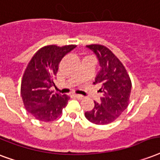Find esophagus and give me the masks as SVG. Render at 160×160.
<instances>
[{
  "mask_svg": "<svg viewBox=\"0 0 160 160\" xmlns=\"http://www.w3.org/2000/svg\"><path fill=\"white\" fill-rule=\"evenodd\" d=\"M74 96H75L78 99H83L84 98V96H81V95H79V94H74Z\"/></svg>",
  "mask_w": 160,
  "mask_h": 160,
  "instance_id": "1",
  "label": "esophagus"
}]
</instances>
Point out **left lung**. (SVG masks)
I'll return each mask as SVG.
<instances>
[{
	"label": "left lung",
	"mask_w": 160,
	"mask_h": 160,
	"mask_svg": "<svg viewBox=\"0 0 160 160\" xmlns=\"http://www.w3.org/2000/svg\"><path fill=\"white\" fill-rule=\"evenodd\" d=\"M86 47L98 58L101 70L94 84L101 83L100 91L103 93L100 103L95 102L94 108L85 112L86 119L96 125H107L120 117L129 103L132 82L125 67L109 48L101 44Z\"/></svg>",
	"instance_id": "obj_1"
}]
</instances>
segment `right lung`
I'll list each match as a JSON object with an SVG mask.
<instances>
[{
  "label": "right lung",
  "mask_w": 160,
  "mask_h": 160,
  "mask_svg": "<svg viewBox=\"0 0 160 160\" xmlns=\"http://www.w3.org/2000/svg\"><path fill=\"white\" fill-rule=\"evenodd\" d=\"M76 45H48L40 48L29 61L21 83V96L26 110L42 122H52L62 114L66 107L69 96L53 94L50 88L58 64L64 56Z\"/></svg>",
  "instance_id": "obj_1"
}]
</instances>
